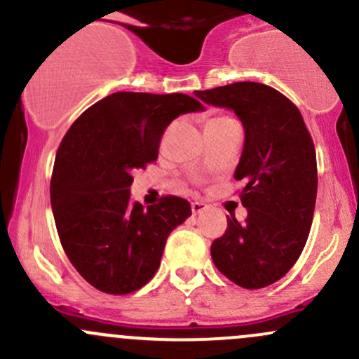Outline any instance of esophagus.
Listing matches in <instances>:
<instances>
[{
    "instance_id": "obj_1",
    "label": "esophagus",
    "mask_w": 359,
    "mask_h": 359,
    "mask_svg": "<svg viewBox=\"0 0 359 359\" xmlns=\"http://www.w3.org/2000/svg\"><path fill=\"white\" fill-rule=\"evenodd\" d=\"M206 208H208V206L205 205V203H201V201H194L191 205V210H192V215H199V213H203V211H205Z\"/></svg>"
}]
</instances>
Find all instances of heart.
Masks as SVG:
<instances>
[{
  "mask_svg": "<svg viewBox=\"0 0 359 359\" xmlns=\"http://www.w3.org/2000/svg\"><path fill=\"white\" fill-rule=\"evenodd\" d=\"M229 122H233V120L229 118V116H225V115H211L210 118H206L205 129H213V127L225 126V123H229Z\"/></svg>",
  "mask_w": 359,
  "mask_h": 359,
  "instance_id": "heart-1",
  "label": "heart"
}]
</instances>
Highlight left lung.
Returning <instances> with one entry per match:
<instances>
[{"label": "left lung", "mask_w": 359, "mask_h": 359, "mask_svg": "<svg viewBox=\"0 0 359 359\" xmlns=\"http://www.w3.org/2000/svg\"><path fill=\"white\" fill-rule=\"evenodd\" d=\"M211 107L232 110L244 127V148L233 179L246 184V222L229 218L211 244L215 266L233 284L262 289L280 280L306 244L316 201V154L292 101L259 82L194 90Z\"/></svg>", "instance_id": "1"}]
</instances>
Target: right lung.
I'll return each mask as SVG.
<instances>
[{"label": "right lung", "mask_w": 359, "mask_h": 359, "mask_svg": "<svg viewBox=\"0 0 359 359\" xmlns=\"http://www.w3.org/2000/svg\"><path fill=\"white\" fill-rule=\"evenodd\" d=\"M187 94L113 93L88 108L56 151L51 208L75 270L107 294H129L153 278L168 233L191 205L165 196L130 201L132 172L158 158L161 135L179 115L201 111Z\"/></svg>", "instance_id": "right-lung-1"}]
</instances>
